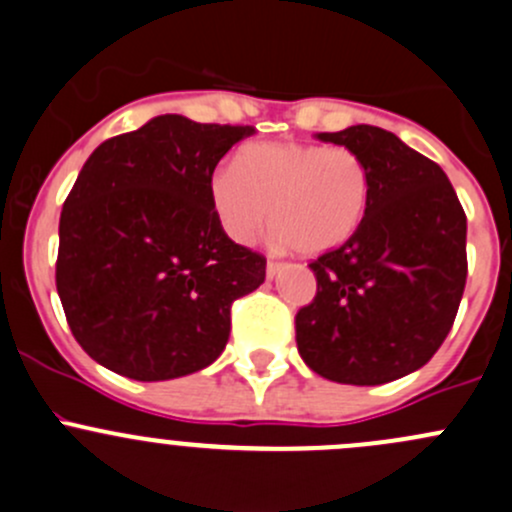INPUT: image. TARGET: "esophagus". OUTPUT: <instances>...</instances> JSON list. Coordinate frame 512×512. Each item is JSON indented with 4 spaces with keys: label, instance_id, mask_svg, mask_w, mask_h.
Returning <instances> with one entry per match:
<instances>
[{
    "label": "esophagus",
    "instance_id": "obj_1",
    "mask_svg": "<svg viewBox=\"0 0 512 512\" xmlns=\"http://www.w3.org/2000/svg\"><path fill=\"white\" fill-rule=\"evenodd\" d=\"M281 266H283V263L268 261V263H266V276H268V278H276V273L281 271Z\"/></svg>",
    "mask_w": 512,
    "mask_h": 512
}]
</instances>
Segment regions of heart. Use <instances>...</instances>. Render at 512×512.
<instances>
[{"label": "heart", "instance_id": "obj_1", "mask_svg": "<svg viewBox=\"0 0 512 512\" xmlns=\"http://www.w3.org/2000/svg\"><path fill=\"white\" fill-rule=\"evenodd\" d=\"M370 189V170L350 147L261 142L214 172L209 197L236 244H251L271 209L273 244L320 256L360 229Z\"/></svg>", "mask_w": 512, "mask_h": 512}]
</instances>
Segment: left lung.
<instances>
[{"label":"left lung","mask_w":512,"mask_h":512,"mask_svg":"<svg viewBox=\"0 0 512 512\" xmlns=\"http://www.w3.org/2000/svg\"><path fill=\"white\" fill-rule=\"evenodd\" d=\"M370 170V204L340 249L310 263L313 303L295 315L305 365L340 384L394 382L434 357L466 288V214L436 162L394 133H318Z\"/></svg>","instance_id":"left-lung-1"}]
</instances>
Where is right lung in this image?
<instances>
[{"instance_id": "right-lung-1", "label": "right lung", "mask_w": 512, "mask_h": 512, "mask_svg": "<svg viewBox=\"0 0 512 512\" xmlns=\"http://www.w3.org/2000/svg\"><path fill=\"white\" fill-rule=\"evenodd\" d=\"M249 125L157 115L93 150L63 202L56 288L78 345L115 374L160 382L224 352L231 303L266 258L219 226L214 167Z\"/></svg>"}]
</instances>
